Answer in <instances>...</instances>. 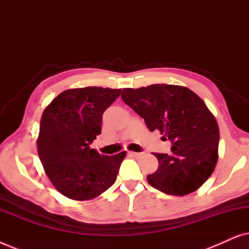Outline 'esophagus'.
Listing matches in <instances>:
<instances>
[{
	"label": "esophagus",
	"mask_w": 249,
	"mask_h": 249,
	"mask_svg": "<svg viewBox=\"0 0 249 249\" xmlns=\"http://www.w3.org/2000/svg\"><path fill=\"white\" fill-rule=\"evenodd\" d=\"M128 154L132 156V158H141V156L142 155V153H136V152H128Z\"/></svg>",
	"instance_id": "1"
}]
</instances>
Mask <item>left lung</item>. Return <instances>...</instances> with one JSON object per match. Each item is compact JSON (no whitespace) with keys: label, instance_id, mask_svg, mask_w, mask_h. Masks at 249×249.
<instances>
[{"label":"left lung","instance_id":"left-lung-1","mask_svg":"<svg viewBox=\"0 0 249 249\" xmlns=\"http://www.w3.org/2000/svg\"><path fill=\"white\" fill-rule=\"evenodd\" d=\"M122 101L172 142L171 154H154L159 168L148 183L168 195L195 192L210 178L217 162L219 125L206 104L193 90L176 85L156 84L124 88Z\"/></svg>","mask_w":249,"mask_h":249}]
</instances>
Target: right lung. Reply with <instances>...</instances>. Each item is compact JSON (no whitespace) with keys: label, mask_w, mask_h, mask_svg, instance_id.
<instances>
[{"label":"right lung","mask_w":249,"mask_h":249,"mask_svg":"<svg viewBox=\"0 0 249 249\" xmlns=\"http://www.w3.org/2000/svg\"><path fill=\"white\" fill-rule=\"evenodd\" d=\"M120 94L111 88H74L44 110L37 152L51 182L68 198H95L117 180L125 152L101 155L90 144L101 134L104 111Z\"/></svg>","instance_id":"obj_1"}]
</instances>
